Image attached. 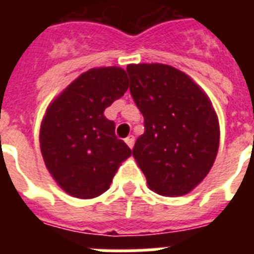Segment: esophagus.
<instances>
[{
  "label": "esophagus",
  "mask_w": 254,
  "mask_h": 254,
  "mask_svg": "<svg viewBox=\"0 0 254 254\" xmlns=\"http://www.w3.org/2000/svg\"><path fill=\"white\" fill-rule=\"evenodd\" d=\"M125 142H127V145L129 147H133L134 146V135H129L127 138H125Z\"/></svg>",
  "instance_id": "34e87169"
}]
</instances>
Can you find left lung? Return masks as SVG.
<instances>
[{"mask_svg":"<svg viewBox=\"0 0 254 254\" xmlns=\"http://www.w3.org/2000/svg\"><path fill=\"white\" fill-rule=\"evenodd\" d=\"M130 95L145 133L133 157L149 189L163 196L189 193L205 178L219 149V121L199 85L171 65L129 64Z\"/></svg>","mask_w":254,"mask_h":254,"instance_id":"1","label":"left lung"}]
</instances>
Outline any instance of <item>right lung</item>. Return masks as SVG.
Returning <instances> with one entry per match:
<instances>
[{"mask_svg":"<svg viewBox=\"0 0 254 254\" xmlns=\"http://www.w3.org/2000/svg\"><path fill=\"white\" fill-rule=\"evenodd\" d=\"M127 89L119 67L92 68L72 81L47 108L41 125L46 167L65 192L91 199L105 192L131 150L115 134L105 108Z\"/></svg>","mask_w":254,"mask_h":254,"instance_id":"obj_1","label":"right lung"}]
</instances>
